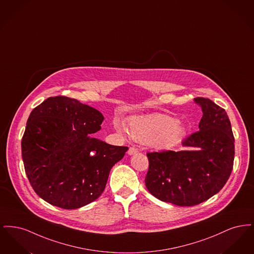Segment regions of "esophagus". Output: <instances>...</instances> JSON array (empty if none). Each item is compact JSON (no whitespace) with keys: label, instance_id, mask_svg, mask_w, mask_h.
I'll return each mask as SVG.
<instances>
[{"label":"esophagus","instance_id":"obj_1","mask_svg":"<svg viewBox=\"0 0 254 254\" xmlns=\"http://www.w3.org/2000/svg\"><path fill=\"white\" fill-rule=\"evenodd\" d=\"M137 152H138V149H137L136 147H134V146H130V147L128 148V150H127L128 155H134V154H136Z\"/></svg>","mask_w":254,"mask_h":254}]
</instances>
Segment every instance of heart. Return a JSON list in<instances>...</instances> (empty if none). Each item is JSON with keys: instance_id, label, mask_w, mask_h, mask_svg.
I'll return each instance as SVG.
<instances>
[{"instance_id": "heart-1", "label": "heart", "mask_w": 254, "mask_h": 254, "mask_svg": "<svg viewBox=\"0 0 254 254\" xmlns=\"http://www.w3.org/2000/svg\"><path fill=\"white\" fill-rule=\"evenodd\" d=\"M115 127L125 136L130 131L137 142L149 144L158 149L174 147L181 142L186 132L182 123L164 114L133 118L129 122V131L124 122L116 121Z\"/></svg>"}]
</instances>
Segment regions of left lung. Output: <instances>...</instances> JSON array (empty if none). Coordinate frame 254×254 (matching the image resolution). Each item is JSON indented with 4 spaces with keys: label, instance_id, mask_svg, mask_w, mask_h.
<instances>
[{
    "label": "left lung",
    "instance_id": "left-lung-1",
    "mask_svg": "<svg viewBox=\"0 0 254 254\" xmlns=\"http://www.w3.org/2000/svg\"><path fill=\"white\" fill-rule=\"evenodd\" d=\"M194 101L203 116L199 130L182 142L190 150L146 154L147 190L163 202L180 206L199 205L218 193L233 168L234 137L226 110L207 98Z\"/></svg>",
    "mask_w": 254,
    "mask_h": 254
}]
</instances>
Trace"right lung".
<instances>
[{
    "label": "right lung",
    "mask_w": 254,
    "mask_h": 254,
    "mask_svg": "<svg viewBox=\"0 0 254 254\" xmlns=\"http://www.w3.org/2000/svg\"><path fill=\"white\" fill-rule=\"evenodd\" d=\"M104 119L99 110L65 96L49 97L31 111L22 139L24 170L50 205L75 209L103 193L110 169L128 149L91 136Z\"/></svg>",
    "instance_id": "obj_1"
}]
</instances>
